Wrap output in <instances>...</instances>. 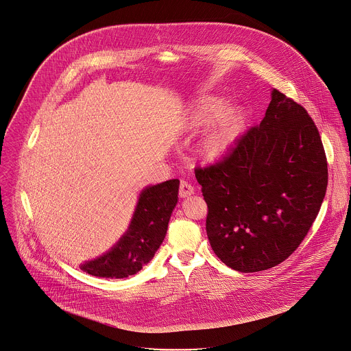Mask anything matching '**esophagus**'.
I'll return each instance as SVG.
<instances>
[{"label": "esophagus", "instance_id": "1", "mask_svg": "<svg viewBox=\"0 0 351 351\" xmlns=\"http://www.w3.org/2000/svg\"><path fill=\"white\" fill-rule=\"evenodd\" d=\"M191 194H194V187L189 182L182 180L180 186H179V195L182 198H186V197H190Z\"/></svg>", "mask_w": 351, "mask_h": 351}]
</instances>
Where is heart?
Masks as SVG:
<instances>
[{"label":"heart","instance_id":"obj_1","mask_svg":"<svg viewBox=\"0 0 351 351\" xmlns=\"http://www.w3.org/2000/svg\"><path fill=\"white\" fill-rule=\"evenodd\" d=\"M245 121L243 108L238 105L226 108L224 98L204 95L189 106L183 119V128L193 134L212 124L201 142V154L208 161H216L237 142L245 128Z\"/></svg>","mask_w":351,"mask_h":351}]
</instances>
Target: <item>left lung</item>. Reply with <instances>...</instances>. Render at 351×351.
Returning <instances> with one entry per match:
<instances>
[{
	"instance_id": "8db88e82",
	"label": "left lung",
	"mask_w": 351,
	"mask_h": 351,
	"mask_svg": "<svg viewBox=\"0 0 351 351\" xmlns=\"http://www.w3.org/2000/svg\"><path fill=\"white\" fill-rule=\"evenodd\" d=\"M208 205L215 254L238 272H260L289 258L326 197L324 146L306 109L279 90L260 125L219 162L195 168Z\"/></svg>"
}]
</instances>
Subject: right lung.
I'll list each match as a JSON object with an SVG mask.
<instances>
[{"instance_id":"add662e5","label":"right lung","mask_w":351,"mask_h":351,"mask_svg":"<svg viewBox=\"0 0 351 351\" xmlns=\"http://www.w3.org/2000/svg\"><path fill=\"white\" fill-rule=\"evenodd\" d=\"M178 194V179L142 190L125 234L109 252L84 263L80 269L106 279H123L139 272L154 257L165 238Z\"/></svg>"}]
</instances>
